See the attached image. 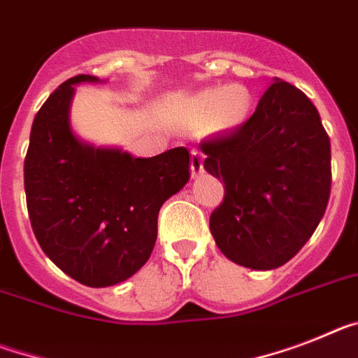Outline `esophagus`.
<instances>
[{
	"label": "esophagus",
	"instance_id": "obj_1",
	"mask_svg": "<svg viewBox=\"0 0 358 358\" xmlns=\"http://www.w3.org/2000/svg\"><path fill=\"white\" fill-rule=\"evenodd\" d=\"M203 174V155L198 151L191 152V178H198Z\"/></svg>",
	"mask_w": 358,
	"mask_h": 358
}]
</instances>
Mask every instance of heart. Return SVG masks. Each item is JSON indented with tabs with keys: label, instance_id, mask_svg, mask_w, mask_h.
I'll return each instance as SVG.
<instances>
[{
	"label": "heart",
	"instance_id": "1",
	"mask_svg": "<svg viewBox=\"0 0 358 358\" xmlns=\"http://www.w3.org/2000/svg\"><path fill=\"white\" fill-rule=\"evenodd\" d=\"M251 94L245 87H209L196 92L185 103L184 120L191 125L211 122L216 131L240 127L251 113Z\"/></svg>",
	"mask_w": 358,
	"mask_h": 358
}]
</instances>
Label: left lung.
Masks as SVG:
<instances>
[{"label":"left lung","instance_id":"left-lung-1","mask_svg":"<svg viewBox=\"0 0 358 358\" xmlns=\"http://www.w3.org/2000/svg\"><path fill=\"white\" fill-rule=\"evenodd\" d=\"M203 169L224 180V202L209 218L231 262L267 271L311 238L331 191V147L308 96L275 78L253 116L200 145Z\"/></svg>","mask_w":358,"mask_h":358}]
</instances>
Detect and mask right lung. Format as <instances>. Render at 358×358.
<instances>
[{"label":"right lung","mask_w":358,"mask_h":358,"mask_svg":"<svg viewBox=\"0 0 358 358\" xmlns=\"http://www.w3.org/2000/svg\"><path fill=\"white\" fill-rule=\"evenodd\" d=\"M78 74L36 114L25 158V194L43 253L89 287L122 284L149 260L158 213L189 182V151L174 147L134 158L120 147H96L72 131Z\"/></svg>","instance_id":"add662e5"}]
</instances>
